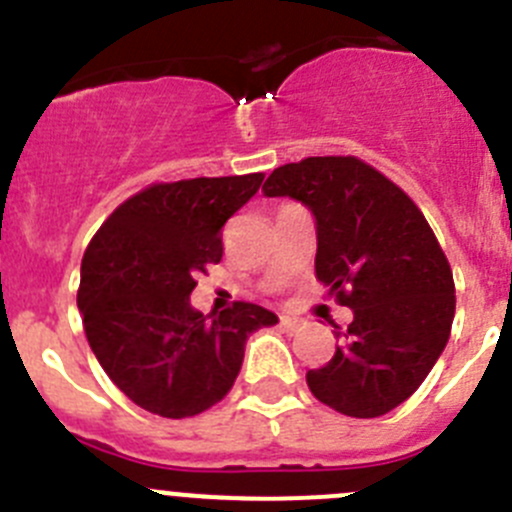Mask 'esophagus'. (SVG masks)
I'll return each mask as SVG.
<instances>
[{"instance_id":"1","label":"esophagus","mask_w":512,"mask_h":512,"mask_svg":"<svg viewBox=\"0 0 512 512\" xmlns=\"http://www.w3.org/2000/svg\"><path fill=\"white\" fill-rule=\"evenodd\" d=\"M301 321L299 319H291V316H281V329H284L286 334H296L299 332Z\"/></svg>"}]
</instances>
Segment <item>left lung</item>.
Instances as JSON below:
<instances>
[{
	"label": "left lung",
	"instance_id": "1",
	"mask_svg": "<svg viewBox=\"0 0 512 512\" xmlns=\"http://www.w3.org/2000/svg\"><path fill=\"white\" fill-rule=\"evenodd\" d=\"M316 218V279L354 311L337 352L306 372L311 394L347 417L387 415L430 374L450 339L455 281L417 203L357 155L286 163L266 178Z\"/></svg>",
	"mask_w": 512,
	"mask_h": 512
}]
</instances>
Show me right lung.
Returning <instances> with one entry per match:
<instances>
[{"mask_svg":"<svg viewBox=\"0 0 512 512\" xmlns=\"http://www.w3.org/2000/svg\"><path fill=\"white\" fill-rule=\"evenodd\" d=\"M264 173L153 183L120 203L82 256L77 306L107 377L135 405L183 420L231 392L243 347L276 314L251 301L206 319L196 276L223 256V226Z\"/></svg>","mask_w":512,"mask_h":512,"instance_id":"right-lung-1","label":"right lung"}]
</instances>
